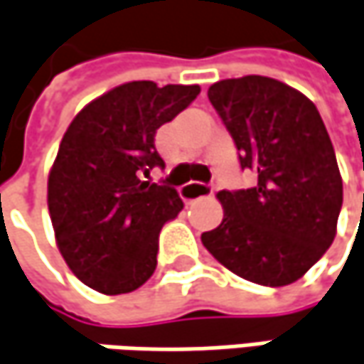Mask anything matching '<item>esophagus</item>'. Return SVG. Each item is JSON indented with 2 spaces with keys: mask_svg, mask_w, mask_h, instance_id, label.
Masks as SVG:
<instances>
[{
  "mask_svg": "<svg viewBox=\"0 0 364 364\" xmlns=\"http://www.w3.org/2000/svg\"><path fill=\"white\" fill-rule=\"evenodd\" d=\"M212 187H210V185H203V183H187V185H183L181 189H179L181 198L185 199L187 203H191V201H196V199L208 198V196H212Z\"/></svg>",
  "mask_w": 364,
  "mask_h": 364,
  "instance_id": "esophagus-1",
  "label": "esophagus"
}]
</instances>
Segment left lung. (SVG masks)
<instances>
[{
  "instance_id": "8db88e82",
  "label": "left lung",
  "mask_w": 364,
  "mask_h": 364,
  "mask_svg": "<svg viewBox=\"0 0 364 364\" xmlns=\"http://www.w3.org/2000/svg\"><path fill=\"white\" fill-rule=\"evenodd\" d=\"M208 97L257 183L220 191L224 220L201 242L234 275L283 287L304 277L336 236L342 177L320 112L271 77L224 79Z\"/></svg>"
}]
</instances>
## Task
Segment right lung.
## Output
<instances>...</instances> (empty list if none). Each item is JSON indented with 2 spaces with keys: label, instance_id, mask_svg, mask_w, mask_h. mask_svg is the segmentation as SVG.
I'll list each match as a JSON object with an SVG mask.
<instances>
[{
  "label": "right lung",
  "instance_id": "1",
  "mask_svg": "<svg viewBox=\"0 0 364 364\" xmlns=\"http://www.w3.org/2000/svg\"><path fill=\"white\" fill-rule=\"evenodd\" d=\"M199 91L124 83L69 124L48 175V212L63 259L91 289L130 293L154 273L161 228L183 210L177 189L144 181L165 166L154 134Z\"/></svg>",
  "mask_w": 364,
  "mask_h": 364
}]
</instances>
